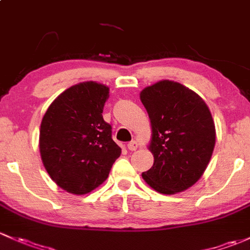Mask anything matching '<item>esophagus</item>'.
Instances as JSON below:
<instances>
[{
  "mask_svg": "<svg viewBox=\"0 0 250 250\" xmlns=\"http://www.w3.org/2000/svg\"><path fill=\"white\" fill-rule=\"evenodd\" d=\"M127 146H128V149H129V151H135V149L138 148V144H136L135 140L130 141Z\"/></svg>",
  "mask_w": 250,
  "mask_h": 250,
  "instance_id": "34e87169",
  "label": "esophagus"
}]
</instances>
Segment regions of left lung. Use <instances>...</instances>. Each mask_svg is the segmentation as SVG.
Here are the masks:
<instances>
[{"instance_id":"8db88e82","label":"left lung","mask_w":250,"mask_h":250,"mask_svg":"<svg viewBox=\"0 0 250 250\" xmlns=\"http://www.w3.org/2000/svg\"><path fill=\"white\" fill-rule=\"evenodd\" d=\"M140 99L151 120L148 148L154 158L143 178L167 195L186 190L198 182L213 153L211 111L199 94L170 80L144 88Z\"/></svg>"}]
</instances>
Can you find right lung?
Masks as SVG:
<instances>
[{"label":"right lung","mask_w":250,"mask_h":250,"mask_svg":"<svg viewBox=\"0 0 250 250\" xmlns=\"http://www.w3.org/2000/svg\"><path fill=\"white\" fill-rule=\"evenodd\" d=\"M107 98V86L80 83L62 92L42 120V162L51 180L68 193L83 195L99 187L120 157L111 125L102 115Z\"/></svg>","instance_id":"add662e5"}]
</instances>
